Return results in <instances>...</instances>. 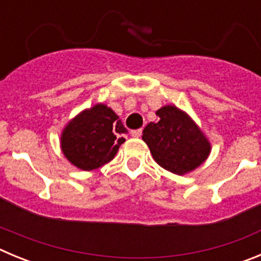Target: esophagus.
<instances>
[{
  "mask_svg": "<svg viewBox=\"0 0 261 261\" xmlns=\"http://www.w3.org/2000/svg\"><path fill=\"white\" fill-rule=\"evenodd\" d=\"M141 135H142V129H135V130H130V136H132V137L138 138Z\"/></svg>",
  "mask_w": 261,
  "mask_h": 261,
  "instance_id": "34e87169",
  "label": "esophagus"
}]
</instances>
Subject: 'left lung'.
Listing matches in <instances>:
<instances>
[{
	"label": "left lung",
	"instance_id": "left-lung-1",
	"mask_svg": "<svg viewBox=\"0 0 261 261\" xmlns=\"http://www.w3.org/2000/svg\"><path fill=\"white\" fill-rule=\"evenodd\" d=\"M159 120L149 123L142 140L161 167L176 175L193 171L208 158L211 142L184 111L165 106L155 112Z\"/></svg>",
	"mask_w": 261,
	"mask_h": 261
}]
</instances>
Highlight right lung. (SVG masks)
<instances>
[{
	"instance_id": "obj_1",
	"label": "right lung",
	"mask_w": 261,
	"mask_h": 261,
	"mask_svg": "<svg viewBox=\"0 0 261 261\" xmlns=\"http://www.w3.org/2000/svg\"><path fill=\"white\" fill-rule=\"evenodd\" d=\"M126 133L121 120L106 105H95L69 121L61 135V150L71 165L91 171L114 159Z\"/></svg>"
}]
</instances>
